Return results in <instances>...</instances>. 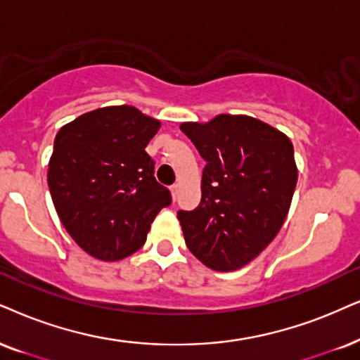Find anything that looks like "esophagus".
Segmentation results:
<instances>
[{
    "instance_id": "obj_1",
    "label": "esophagus",
    "mask_w": 360,
    "mask_h": 360,
    "mask_svg": "<svg viewBox=\"0 0 360 360\" xmlns=\"http://www.w3.org/2000/svg\"><path fill=\"white\" fill-rule=\"evenodd\" d=\"M179 189H181V186L179 184H172L171 188H169V191H171V195H172V199H174L176 201V198H177V194H179Z\"/></svg>"
}]
</instances>
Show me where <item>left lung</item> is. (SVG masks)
<instances>
[{
	"label": "left lung",
	"mask_w": 360,
	"mask_h": 360,
	"mask_svg": "<svg viewBox=\"0 0 360 360\" xmlns=\"http://www.w3.org/2000/svg\"><path fill=\"white\" fill-rule=\"evenodd\" d=\"M179 127L206 161L201 202L177 212L186 245L209 269H240L272 243L288 216L297 184L292 143L245 115Z\"/></svg>",
	"instance_id": "obj_1"
}]
</instances>
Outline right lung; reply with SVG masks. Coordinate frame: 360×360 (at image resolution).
Instances as JSON below:
<instances>
[{
  "label": "right lung",
  "instance_id": "obj_1",
  "mask_svg": "<svg viewBox=\"0 0 360 360\" xmlns=\"http://www.w3.org/2000/svg\"><path fill=\"white\" fill-rule=\"evenodd\" d=\"M159 127V120L122 104L84 112L54 138V209L75 243L99 261H121L143 248L154 217L171 204L146 153Z\"/></svg>",
  "mask_w": 360,
  "mask_h": 360
}]
</instances>
